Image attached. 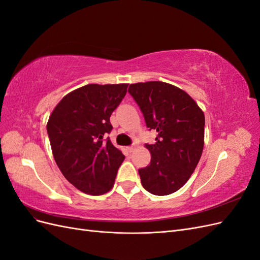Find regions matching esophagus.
Segmentation results:
<instances>
[{
	"label": "esophagus",
	"mask_w": 260,
	"mask_h": 260,
	"mask_svg": "<svg viewBox=\"0 0 260 260\" xmlns=\"http://www.w3.org/2000/svg\"><path fill=\"white\" fill-rule=\"evenodd\" d=\"M127 149H128V152H133V149H135V146H128L127 147Z\"/></svg>",
	"instance_id": "34e87169"
}]
</instances>
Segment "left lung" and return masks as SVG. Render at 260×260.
I'll list each match as a JSON object with an SVG mask.
<instances>
[{"label": "left lung", "mask_w": 260, "mask_h": 260, "mask_svg": "<svg viewBox=\"0 0 260 260\" xmlns=\"http://www.w3.org/2000/svg\"><path fill=\"white\" fill-rule=\"evenodd\" d=\"M129 93L143 113L147 128L157 132L146 144L151 164L139 169L141 183L154 195H169L192 176L204 148L205 116L198 103L178 86L161 81L129 85Z\"/></svg>", "instance_id": "obj_1"}]
</instances>
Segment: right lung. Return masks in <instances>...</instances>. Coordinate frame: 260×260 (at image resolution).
Segmentation results:
<instances>
[{
  "label": "right lung",
  "instance_id": "obj_1",
  "mask_svg": "<svg viewBox=\"0 0 260 260\" xmlns=\"http://www.w3.org/2000/svg\"><path fill=\"white\" fill-rule=\"evenodd\" d=\"M128 85L86 84L62 98L50 115L46 129L54 159L83 193L102 195L114 186L124 156L104 136L113 129L109 117Z\"/></svg>",
  "mask_w": 260,
  "mask_h": 260
}]
</instances>
